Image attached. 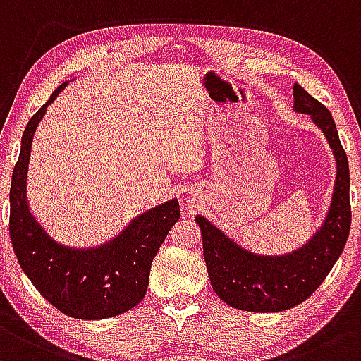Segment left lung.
Listing matches in <instances>:
<instances>
[{"instance_id":"1","label":"left lung","mask_w":361,"mask_h":361,"mask_svg":"<svg viewBox=\"0 0 361 361\" xmlns=\"http://www.w3.org/2000/svg\"><path fill=\"white\" fill-rule=\"evenodd\" d=\"M293 111L312 117L334 153L336 182L329 212L305 245L281 256L250 252L197 214L209 281L214 293L233 309L281 312L307 300L333 269L350 235V167L333 116L298 83L293 85Z\"/></svg>"}]
</instances>
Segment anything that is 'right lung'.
Here are the masks:
<instances>
[{
	"mask_svg": "<svg viewBox=\"0 0 361 361\" xmlns=\"http://www.w3.org/2000/svg\"><path fill=\"white\" fill-rule=\"evenodd\" d=\"M66 85L52 92L23 131L11 176L10 238L23 273L47 302L70 317L97 321L124 314L143 300L152 261L180 218V209L176 197L161 202L133 218L112 240L88 249L59 244L42 228L27 202L28 160L34 133L47 105Z\"/></svg>",
	"mask_w": 361,
	"mask_h": 361,
	"instance_id": "add662e5",
	"label": "right lung"
}]
</instances>
